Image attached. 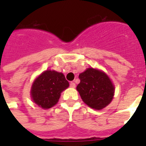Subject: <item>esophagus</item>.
<instances>
[{"instance_id": "esophagus-1", "label": "esophagus", "mask_w": 146, "mask_h": 146, "mask_svg": "<svg viewBox=\"0 0 146 146\" xmlns=\"http://www.w3.org/2000/svg\"><path fill=\"white\" fill-rule=\"evenodd\" d=\"M70 86L71 88H75L76 84L73 82H70Z\"/></svg>"}]
</instances>
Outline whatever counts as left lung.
<instances>
[{"label":"left lung","mask_w":146,"mask_h":146,"mask_svg":"<svg viewBox=\"0 0 146 146\" xmlns=\"http://www.w3.org/2000/svg\"><path fill=\"white\" fill-rule=\"evenodd\" d=\"M80 82L76 89L85 104L101 110L111 102L114 86L106 73L97 69L88 68L79 76Z\"/></svg>","instance_id":"obj_1"}]
</instances>
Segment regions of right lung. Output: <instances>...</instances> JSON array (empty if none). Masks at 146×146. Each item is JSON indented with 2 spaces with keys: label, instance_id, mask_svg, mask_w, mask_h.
Returning <instances> with one entry per match:
<instances>
[{
  "label": "right lung",
  "instance_id": "1",
  "mask_svg": "<svg viewBox=\"0 0 146 146\" xmlns=\"http://www.w3.org/2000/svg\"><path fill=\"white\" fill-rule=\"evenodd\" d=\"M68 87L69 82L63 73L46 70L33 82L31 97L42 108H50L58 102L61 92Z\"/></svg>",
  "mask_w": 146,
  "mask_h": 146
}]
</instances>
